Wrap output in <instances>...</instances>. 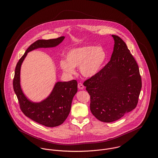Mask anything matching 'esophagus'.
<instances>
[{
  "instance_id": "obj_1",
  "label": "esophagus",
  "mask_w": 158,
  "mask_h": 158,
  "mask_svg": "<svg viewBox=\"0 0 158 158\" xmlns=\"http://www.w3.org/2000/svg\"><path fill=\"white\" fill-rule=\"evenodd\" d=\"M78 88L79 89H81V90L83 89H84V86H83V85L82 83H78Z\"/></svg>"
}]
</instances>
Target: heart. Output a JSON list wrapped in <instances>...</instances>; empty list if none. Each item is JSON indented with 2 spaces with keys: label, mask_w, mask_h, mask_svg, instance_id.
<instances>
[{
  "label": "heart",
  "mask_w": 158,
  "mask_h": 158,
  "mask_svg": "<svg viewBox=\"0 0 158 158\" xmlns=\"http://www.w3.org/2000/svg\"><path fill=\"white\" fill-rule=\"evenodd\" d=\"M66 58V60L60 61V67L65 73L74 75L75 68H79L83 76L90 78L100 70L106 60V53L101 46L84 45L70 49Z\"/></svg>",
  "instance_id": "b5f03b06"
}]
</instances>
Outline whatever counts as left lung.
Returning <instances> with one entry per match:
<instances>
[{
  "label": "left lung",
  "instance_id": "8db88e82",
  "mask_svg": "<svg viewBox=\"0 0 158 158\" xmlns=\"http://www.w3.org/2000/svg\"><path fill=\"white\" fill-rule=\"evenodd\" d=\"M114 40L109 63L83 83L90 96V110L100 121L110 123L133 110L142 88L138 65L125 43Z\"/></svg>",
  "mask_w": 158,
  "mask_h": 158
}]
</instances>
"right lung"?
<instances>
[{
    "instance_id": "add662e5",
    "label": "right lung",
    "mask_w": 158,
    "mask_h": 158,
    "mask_svg": "<svg viewBox=\"0 0 158 158\" xmlns=\"http://www.w3.org/2000/svg\"><path fill=\"white\" fill-rule=\"evenodd\" d=\"M64 36L56 39L39 40L27 49L15 68L13 88L23 113L33 121L47 127L61 125L67 118L74 95L77 92V81H57L45 99L35 102L28 98L21 85V69L27 53L37 48L55 47L61 44Z\"/></svg>"
}]
</instances>
